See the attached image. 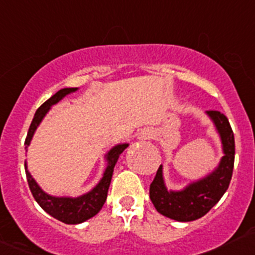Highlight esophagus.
Segmentation results:
<instances>
[{"mask_svg": "<svg viewBox=\"0 0 255 255\" xmlns=\"http://www.w3.org/2000/svg\"><path fill=\"white\" fill-rule=\"evenodd\" d=\"M152 137H153V131L152 130L146 128V130L141 131L140 138H142V140H147V138H152Z\"/></svg>", "mask_w": 255, "mask_h": 255, "instance_id": "obj_1", "label": "esophagus"}]
</instances>
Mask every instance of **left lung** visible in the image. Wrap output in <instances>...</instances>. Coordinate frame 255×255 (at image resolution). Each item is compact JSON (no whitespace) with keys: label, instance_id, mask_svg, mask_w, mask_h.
Returning a JSON list of instances; mask_svg holds the SVG:
<instances>
[{"label":"left lung","instance_id":"obj_1","mask_svg":"<svg viewBox=\"0 0 255 255\" xmlns=\"http://www.w3.org/2000/svg\"><path fill=\"white\" fill-rule=\"evenodd\" d=\"M220 133L224 154L219 167L200 180L193 182L183 190H168L159 166L153 182L149 185V199L157 211L163 216L180 222L198 220L212 209L226 193L232 178L235 166V135L225 114L207 110Z\"/></svg>","mask_w":255,"mask_h":255}]
</instances>
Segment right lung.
I'll use <instances>...</instances> for the list:
<instances>
[{
  "mask_svg": "<svg viewBox=\"0 0 255 255\" xmlns=\"http://www.w3.org/2000/svg\"><path fill=\"white\" fill-rule=\"evenodd\" d=\"M77 89L78 88L60 89L54 96L50 97L45 103H43L39 107L35 114H34L29 130H28L27 138H25L24 142L25 148L29 146L31 137H33L34 132H35L36 128L39 127V124H40L43 118L45 117L46 113L51 108V106L56 104L65 96L72 93V92H76ZM128 146V143H122V145H117L110 149L106 156L107 168L104 170L103 178L101 179V182L94 186L91 191H88L87 194H83V195L78 196V198H57V196H51L46 194L45 191L41 190L40 186L36 184L34 178L30 175L29 170L27 168V162H25V175H27L28 185H29L34 199H35L36 203L40 205L44 211L48 212L50 216H52L54 219L64 222V224L77 225L87 221L91 217L96 216L101 211L104 203H106L115 163H117L119 156Z\"/></svg>",
  "mask_w": 255,
  "mask_h": 255,
  "instance_id": "1",
  "label": "right lung"
}]
</instances>
